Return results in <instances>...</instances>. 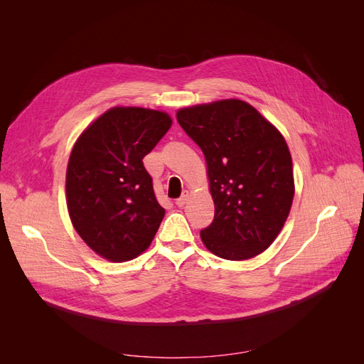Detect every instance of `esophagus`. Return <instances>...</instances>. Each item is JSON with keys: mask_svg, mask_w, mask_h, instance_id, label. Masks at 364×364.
Masks as SVG:
<instances>
[{"mask_svg": "<svg viewBox=\"0 0 364 364\" xmlns=\"http://www.w3.org/2000/svg\"><path fill=\"white\" fill-rule=\"evenodd\" d=\"M188 197H190V194H188V191H185L178 200H176V205H178L179 208H183L185 205H186V202H188Z\"/></svg>", "mask_w": 364, "mask_h": 364, "instance_id": "34e87169", "label": "esophagus"}]
</instances>
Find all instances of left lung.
Masks as SVG:
<instances>
[{
	"label": "left lung",
	"instance_id": "obj_1",
	"mask_svg": "<svg viewBox=\"0 0 364 364\" xmlns=\"http://www.w3.org/2000/svg\"><path fill=\"white\" fill-rule=\"evenodd\" d=\"M176 117L206 161L215 214L200 230L203 245L230 261L259 255L279 235L294 197L282 134L238 98L182 107Z\"/></svg>",
	"mask_w": 364,
	"mask_h": 364
}]
</instances>
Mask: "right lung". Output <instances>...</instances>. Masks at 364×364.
Segmentation results:
<instances>
[{"instance_id": "right-lung-1", "label": "right lung", "mask_w": 364, "mask_h": 364, "mask_svg": "<svg viewBox=\"0 0 364 364\" xmlns=\"http://www.w3.org/2000/svg\"><path fill=\"white\" fill-rule=\"evenodd\" d=\"M171 123L167 112L115 106L77 138L65 181L67 206L75 232L98 257L130 261L155 238L165 209L142 159Z\"/></svg>"}]
</instances>
